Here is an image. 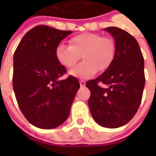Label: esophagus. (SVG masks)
I'll use <instances>...</instances> for the list:
<instances>
[{
	"instance_id": "34e87169",
	"label": "esophagus",
	"mask_w": 156,
	"mask_h": 156,
	"mask_svg": "<svg viewBox=\"0 0 156 156\" xmlns=\"http://www.w3.org/2000/svg\"><path fill=\"white\" fill-rule=\"evenodd\" d=\"M85 85H86V82L84 81H80V86L81 87H85Z\"/></svg>"
}]
</instances>
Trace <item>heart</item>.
Wrapping results in <instances>:
<instances>
[{"mask_svg":"<svg viewBox=\"0 0 156 156\" xmlns=\"http://www.w3.org/2000/svg\"><path fill=\"white\" fill-rule=\"evenodd\" d=\"M115 42L110 37L101 34L82 33L69 40V45L60 44L55 56L58 62L70 69L81 60L84 62L70 70L69 74L78 79H89L99 69L104 71L109 68L115 55Z\"/></svg>","mask_w":156,"mask_h":156,"instance_id":"obj_1","label":"heart"}]
</instances>
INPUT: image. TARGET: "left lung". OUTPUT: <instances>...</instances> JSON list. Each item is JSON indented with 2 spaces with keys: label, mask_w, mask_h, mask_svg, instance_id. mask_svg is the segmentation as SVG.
Wrapping results in <instances>:
<instances>
[{
  "label": "left lung",
  "mask_w": 156,
  "mask_h": 156,
  "mask_svg": "<svg viewBox=\"0 0 156 156\" xmlns=\"http://www.w3.org/2000/svg\"><path fill=\"white\" fill-rule=\"evenodd\" d=\"M104 30L115 40V55L103 74L86 83L91 92L87 103L99 125L116 129L129 122L141 104L145 86L144 59L137 41L127 31L116 27Z\"/></svg>",
  "instance_id": "1"
}]
</instances>
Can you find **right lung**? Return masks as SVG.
Returning <instances> with one entry per match:
<instances>
[{
	"mask_svg": "<svg viewBox=\"0 0 156 156\" xmlns=\"http://www.w3.org/2000/svg\"><path fill=\"white\" fill-rule=\"evenodd\" d=\"M70 34L48 26L34 27L23 36L14 55L16 101L26 119L39 129L62 125L80 88L74 76L59 80L67 69L58 62L55 50Z\"/></svg>",
	"mask_w": 156,
	"mask_h": 156,
	"instance_id": "1",
	"label": "right lung"
}]
</instances>
